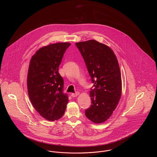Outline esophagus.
Here are the masks:
<instances>
[{"mask_svg": "<svg viewBox=\"0 0 157 157\" xmlns=\"http://www.w3.org/2000/svg\"><path fill=\"white\" fill-rule=\"evenodd\" d=\"M79 92H75V93L72 94H71V96H72V97H76L78 95H79Z\"/></svg>", "mask_w": 157, "mask_h": 157, "instance_id": "34e87169", "label": "esophagus"}]
</instances>
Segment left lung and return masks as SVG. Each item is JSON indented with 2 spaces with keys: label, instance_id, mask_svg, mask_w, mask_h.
<instances>
[{
  "label": "left lung",
  "instance_id": "obj_1",
  "mask_svg": "<svg viewBox=\"0 0 157 157\" xmlns=\"http://www.w3.org/2000/svg\"><path fill=\"white\" fill-rule=\"evenodd\" d=\"M75 44L95 86L90 91L92 104L85 110V115L94 123H103L111 117L121 97L122 80L118 60L109 46L95 40Z\"/></svg>",
  "mask_w": 157,
  "mask_h": 157
}]
</instances>
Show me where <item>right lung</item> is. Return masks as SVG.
Wrapping results in <instances>:
<instances>
[{"label": "right lung", "instance_id": "1", "mask_svg": "<svg viewBox=\"0 0 157 157\" xmlns=\"http://www.w3.org/2000/svg\"><path fill=\"white\" fill-rule=\"evenodd\" d=\"M70 45L62 42L45 46L30 59L27 78L29 97L36 111L49 121L63 116L69 101L67 94L63 93V79L58 70Z\"/></svg>", "mask_w": 157, "mask_h": 157}]
</instances>
